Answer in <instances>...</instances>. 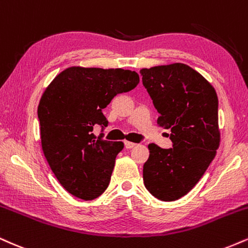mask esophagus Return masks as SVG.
<instances>
[{
    "mask_svg": "<svg viewBox=\"0 0 248 248\" xmlns=\"http://www.w3.org/2000/svg\"><path fill=\"white\" fill-rule=\"evenodd\" d=\"M124 144H125V147H126V148H133V147H135L136 146V144H135V142H132V141H125L124 142Z\"/></svg>",
    "mask_w": 248,
    "mask_h": 248,
    "instance_id": "34e87169",
    "label": "esophagus"
}]
</instances>
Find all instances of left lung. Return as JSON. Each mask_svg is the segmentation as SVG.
<instances>
[{
	"mask_svg": "<svg viewBox=\"0 0 248 248\" xmlns=\"http://www.w3.org/2000/svg\"><path fill=\"white\" fill-rule=\"evenodd\" d=\"M142 84L160 113L158 125L170 129L171 148L148 145L142 168L145 187L165 202L181 199L208 170L219 147L216 90L185 63L140 69Z\"/></svg>",
	"mask_w": 248,
	"mask_h": 248,
	"instance_id": "8db88e82",
	"label": "left lung"
}]
</instances>
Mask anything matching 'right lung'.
Segmentation results:
<instances>
[{"instance_id": "1", "label": "right lung", "mask_w": 248, "mask_h": 248, "mask_svg": "<svg viewBox=\"0 0 248 248\" xmlns=\"http://www.w3.org/2000/svg\"><path fill=\"white\" fill-rule=\"evenodd\" d=\"M139 83L136 72L73 66L53 78L38 106L44 155L60 185L78 199H97L109 186L122 141L93 133L107 126L102 110Z\"/></svg>"}]
</instances>
